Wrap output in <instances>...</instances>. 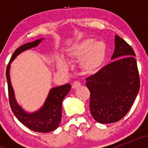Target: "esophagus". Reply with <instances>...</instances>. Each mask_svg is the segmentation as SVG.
Segmentation results:
<instances>
[{
	"instance_id": "1",
	"label": "esophagus",
	"mask_w": 148,
	"mask_h": 148,
	"mask_svg": "<svg viewBox=\"0 0 148 148\" xmlns=\"http://www.w3.org/2000/svg\"><path fill=\"white\" fill-rule=\"evenodd\" d=\"M81 86V84L79 82V81H74L72 84V88L73 89H76V88H79Z\"/></svg>"
}]
</instances>
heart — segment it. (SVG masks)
<instances>
[{"instance_id": "obj_1", "label": "heart", "mask_w": 148, "mask_h": 148, "mask_svg": "<svg viewBox=\"0 0 148 148\" xmlns=\"http://www.w3.org/2000/svg\"><path fill=\"white\" fill-rule=\"evenodd\" d=\"M69 56L74 59H82L81 64L86 72H94L99 68L106 55V45L103 41H95L94 39H86L75 44L68 51ZM56 64L60 72H66L69 63L63 58H58Z\"/></svg>"}]
</instances>
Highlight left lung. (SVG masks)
Here are the masks:
<instances>
[{
  "label": "left lung",
  "instance_id": "1",
  "mask_svg": "<svg viewBox=\"0 0 148 148\" xmlns=\"http://www.w3.org/2000/svg\"><path fill=\"white\" fill-rule=\"evenodd\" d=\"M134 56L131 46L115 35L113 62L86 79L90 92V113L97 123H115L130 111L140 88Z\"/></svg>",
  "mask_w": 148,
  "mask_h": 148
}]
</instances>
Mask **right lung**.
Masks as SVG:
<instances>
[{
	"instance_id": "right-lung-1",
	"label": "right lung",
	"mask_w": 148,
	"mask_h": 148,
	"mask_svg": "<svg viewBox=\"0 0 148 148\" xmlns=\"http://www.w3.org/2000/svg\"><path fill=\"white\" fill-rule=\"evenodd\" d=\"M44 38L25 44L15 50L6 69L10 104L16 118L30 130L41 133H48L55 130L59 126L62 115V101L64 97L70 91V84L58 86L50 90L43 106L37 111L28 113L17 103L15 99L14 92L11 84L10 75V64L15 58L22 52L36 47Z\"/></svg>"
}]
</instances>
